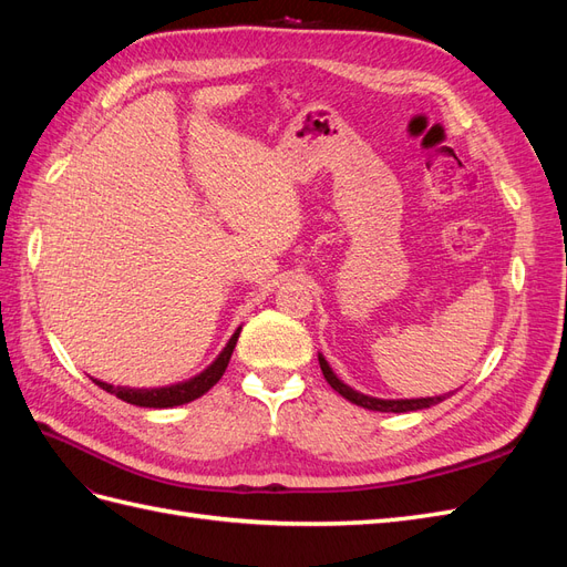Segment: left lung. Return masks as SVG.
<instances>
[{
  "instance_id": "8db88e82",
  "label": "left lung",
  "mask_w": 567,
  "mask_h": 567,
  "mask_svg": "<svg viewBox=\"0 0 567 567\" xmlns=\"http://www.w3.org/2000/svg\"><path fill=\"white\" fill-rule=\"evenodd\" d=\"M319 367L323 379L329 381V385L342 394V398L350 400L357 406H364L369 411H392V414H406V411H419V409H427V406H435L437 402L447 400L450 394H437V398H416V400H381V398H371V394L364 392H357L354 388H350L348 383H342L338 375L333 373V369L326 362L323 354H319Z\"/></svg>"
}]
</instances>
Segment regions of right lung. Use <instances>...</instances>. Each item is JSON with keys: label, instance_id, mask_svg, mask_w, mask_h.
<instances>
[{"label": "right lung", "instance_id": "obj_1", "mask_svg": "<svg viewBox=\"0 0 567 567\" xmlns=\"http://www.w3.org/2000/svg\"><path fill=\"white\" fill-rule=\"evenodd\" d=\"M238 333H241V326L234 331V336L229 338V342L225 346V350H221L217 354L215 362L203 369L198 375H194V379H188L184 383H175V385H165V388H123V385H111V383H104V381H96L92 379L101 390H106L111 394H115L117 400H123L127 404H136V406H148V409H169V406H179V404H186V402H194L198 400L200 394L208 392L219 379L221 373L227 371V364L231 359V352L236 348V340H238Z\"/></svg>", "mask_w": 567, "mask_h": 567}]
</instances>
